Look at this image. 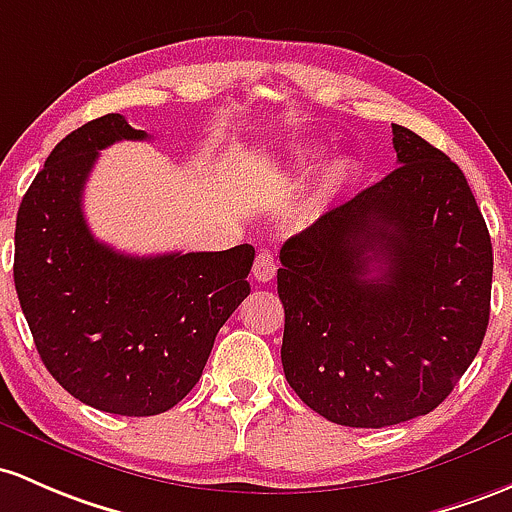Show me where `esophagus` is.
<instances>
[{"label":"esophagus","instance_id":"1","mask_svg":"<svg viewBox=\"0 0 512 512\" xmlns=\"http://www.w3.org/2000/svg\"><path fill=\"white\" fill-rule=\"evenodd\" d=\"M276 258H273L271 251H261V254L256 256L254 261V278L258 280V283H268V280L276 278Z\"/></svg>","mask_w":512,"mask_h":512}]
</instances>
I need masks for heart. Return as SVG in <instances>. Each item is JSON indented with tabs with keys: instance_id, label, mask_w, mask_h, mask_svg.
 <instances>
[{
	"instance_id": "b5f03b06",
	"label": "heart",
	"mask_w": 512,
	"mask_h": 512,
	"mask_svg": "<svg viewBox=\"0 0 512 512\" xmlns=\"http://www.w3.org/2000/svg\"><path fill=\"white\" fill-rule=\"evenodd\" d=\"M317 158H320V151H302L298 156V166L307 168L310 163H317ZM349 175H351L349 163L334 161L332 166L324 170V175L320 180V190H317V195H315V205L317 207L324 205V202H327L329 197H332L334 192H337L346 183V180H349Z\"/></svg>"
}]
</instances>
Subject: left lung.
Returning <instances> with one entry per match:
<instances>
[{
    "label": "left lung",
    "instance_id": "1",
    "mask_svg": "<svg viewBox=\"0 0 512 512\" xmlns=\"http://www.w3.org/2000/svg\"><path fill=\"white\" fill-rule=\"evenodd\" d=\"M398 168L280 249V359L329 422L388 427L427 415L481 349L493 249L464 173L393 124Z\"/></svg>",
    "mask_w": 512,
    "mask_h": 512
}]
</instances>
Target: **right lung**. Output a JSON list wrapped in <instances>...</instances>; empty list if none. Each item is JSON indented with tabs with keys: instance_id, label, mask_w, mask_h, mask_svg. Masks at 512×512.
Returning a JSON list of instances; mask_svg holds the SVG:
<instances>
[{
	"instance_id": "add662e5",
	"label": "right lung",
	"mask_w": 512,
	"mask_h": 512,
	"mask_svg": "<svg viewBox=\"0 0 512 512\" xmlns=\"http://www.w3.org/2000/svg\"><path fill=\"white\" fill-rule=\"evenodd\" d=\"M122 114L65 136L21 200L14 285L41 361L90 408L148 417L200 381L219 327L251 293L254 246L126 256L92 236L82 190L102 148L144 141Z\"/></svg>"
}]
</instances>
